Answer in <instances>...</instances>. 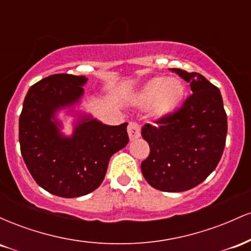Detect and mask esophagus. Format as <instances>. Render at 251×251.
Returning <instances> with one entry per match:
<instances>
[{
	"label": "esophagus",
	"mask_w": 251,
	"mask_h": 251,
	"mask_svg": "<svg viewBox=\"0 0 251 251\" xmlns=\"http://www.w3.org/2000/svg\"><path fill=\"white\" fill-rule=\"evenodd\" d=\"M127 132H128V137L131 140H135L140 137V126L138 125L137 123L131 122L128 124L127 127Z\"/></svg>",
	"instance_id": "1"
}]
</instances>
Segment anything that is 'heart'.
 I'll list each match as a JSON object with an SVG mask.
<instances>
[{
  "mask_svg": "<svg viewBox=\"0 0 251 251\" xmlns=\"http://www.w3.org/2000/svg\"><path fill=\"white\" fill-rule=\"evenodd\" d=\"M185 97V85L178 77L155 76L149 80L137 96L138 106L151 107L157 118L172 116L180 107Z\"/></svg>",
  "mask_w": 251,
  "mask_h": 251,
  "instance_id": "1",
  "label": "heart"
}]
</instances>
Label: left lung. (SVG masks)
<instances>
[{
  "mask_svg": "<svg viewBox=\"0 0 251 251\" xmlns=\"http://www.w3.org/2000/svg\"><path fill=\"white\" fill-rule=\"evenodd\" d=\"M171 71L190 83L192 94L172 116L142 128L150 145L142 172L152 188L181 192L201 184L220 163L227 123L220 89L201 74Z\"/></svg>",
  "mask_w": 251,
  "mask_h": 251,
  "instance_id": "obj_1",
  "label": "left lung"
}]
</instances>
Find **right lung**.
Listing matches in <instances>:
<instances>
[{"label": "right lung", "mask_w": 251, "mask_h": 251, "mask_svg": "<svg viewBox=\"0 0 251 251\" xmlns=\"http://www.w3.org/2000/svg\"><path fill=\"white\" fill-rule=\"evenodd\" d=\"M87 77L54 74L33 85L19 120L21 154L35 181L63 198L85 196L99 188L109 158L128 143L127 123L105 125L92 116H79L73 134L61 133L56 113L80 102Z\"/></svg>", "instance_id": "obj_1"}]
</instances>
